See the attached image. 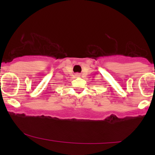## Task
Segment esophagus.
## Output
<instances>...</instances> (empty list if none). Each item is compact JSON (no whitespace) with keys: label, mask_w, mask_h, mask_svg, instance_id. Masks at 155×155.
<instances>
[{"label":"esophagus","mask_w":155,"mask_h":155,"mask_svg":"<svg viewBox=\"0 0 155 155\" xmlns=\"http://www.w3.org/2000/svg\"><path fill=\"white\" fill-rule=\"evenodd\" d=\"M77 76H79V74H77Z\"/></svg>","instance_id":"obj_1"}]
</instances>
